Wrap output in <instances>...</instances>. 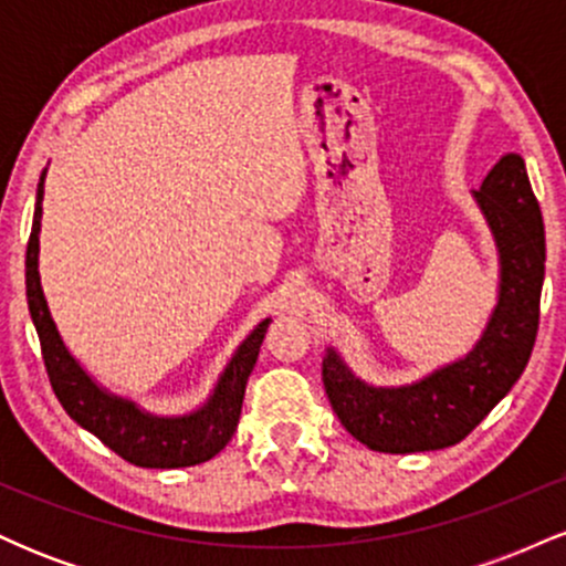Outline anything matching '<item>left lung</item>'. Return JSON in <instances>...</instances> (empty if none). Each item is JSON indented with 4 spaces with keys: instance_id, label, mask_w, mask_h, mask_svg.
<instances>
[{
    "instance_id": "8db88e82",
    "label": "left lung",
    "mask_w": 566,
    "mask_h": 566,
    "mask_svg": "<svg viewBox=\"0 0 566 566\" xmlns=\"http://www.w3.org/2000/svg\"><path fill=\"white\" fill-rule=\"evenodd\" d=\"M495 237L500 284L482 337L450 365L407 386H373L329 346L324 391L346 431L375 452H428L458 444L522 378L541 322L545 231L518 154H505L473 191Z\"/></svg>"
}]
</instances>
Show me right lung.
Returning <instances> with one entry per match:
<instances>
[{"instance_id": "obj_1", "label": "right lung", "mask_w": 566, "mask_h": 566, "mask_svg": "<svg viewBox=\"0 0 566 566\" xmlns=\"http://www.w3.org/2000/svg\"><path fill=\"white\" fill-rule=\"evenodd\" d=\"M44 175L48 170H42V178H39L34 223H31L29 247H25V297H29V314L42 343V359L57 401L84 431H90L108 450L140 469H186V465L207 463L229 444L237 431L247 378L261 354V343L271 319H263L239 343L212 394L193 412L172 415V418L154 415L135 405L133 399L103 388L66 348L44 301L42 279H39Z\"/></svg>"}]
</instances>
